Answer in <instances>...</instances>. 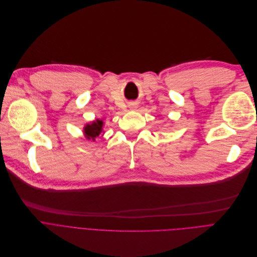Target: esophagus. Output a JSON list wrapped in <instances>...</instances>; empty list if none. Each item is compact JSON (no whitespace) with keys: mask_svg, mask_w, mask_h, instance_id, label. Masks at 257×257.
I'll return each mask as SVG.
<instances>
[{"mask_svg":"<svg viewBox=\"0 0 257 257\" xmlns=\"http://www.w3.org/2000/svg\"><path fill=\"white\" fill-rule=\"evenodd\" d=\"M132 108V110H136L135 108H136V105H133V107H131Z\"/></svg>","mask_w":257,"mask_h":257,"instance_id":"esophagus-1","label":"esophagus"}]
</instances>
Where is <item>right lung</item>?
Returning a JSON list of instances; mask_svg holds the SVG:
<instances>
[{
  "instance_id": "1",
  "label": "right lung",
  "mask_w": 257,
  "mask_h": 257,
  "mask_svg": "<svg viewBox=\"0 0 257 257\" xmlns=\"http://www.w3.org/2000/svg\"><path fill=\"white\" fill-rule=\"evenodd\" d=\"M104 122L101 119H95L93 121L86 123L85 126L83 127V134L84 137L87 140L90 141H95V138H97L99 135H103Z\"/></svg>"
}]
</instances>
